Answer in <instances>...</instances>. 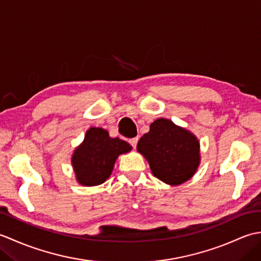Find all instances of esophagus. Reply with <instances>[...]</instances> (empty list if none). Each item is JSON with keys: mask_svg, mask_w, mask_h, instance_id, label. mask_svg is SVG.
I'll use <instances>...</instances> for the list:
<instances>
[{"mask_svg": "<svg viewBox=\"0 0 261 261\" xmlns=\"http://www.w3.org/2000/svg\"><path fill=\"white\" fill-rule=\"evenodd\" d=\"M129 143L132 146V148H136L138 143V138H132V139L129 140Z\"/></svg>", "mask_w": 261, "mask_h": 261, "instance_id": "34e87169", "label": "esophagus"}]
</instances>
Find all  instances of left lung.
I'll return each mask as SVG.
<instances>
[{"label":"left lung","mask_w":261,"mask_h":261,"mask_svg":"<svg viewBox=\"0 0 261 261\" xmlns=\"http://www.w3.org/2000/svg\"><path fill=\"white\" fill-rule=\"evenodd\" d=\"M137 149L148 160L153 176L169 185L190 179L199 164L196 137L170 120L158 119L151 123Z\"/></svg>","instance_id":"left-lung-1"}]
</instances>
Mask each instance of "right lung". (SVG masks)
Segmentation results:
<instances>
[{"mask_svg": "<svg viewBox=\"0 0 261 261\" xmlns=\"http://www.w3.org/2000/svg\"><path fill=\"white\" fill-rule=\"evenodd\" d=\"M130 150L127 142L119 138L112 139L101 127H91L71 157L77 180L84 186L103 184L112 173L119 154Z\"/></svg>", "mask_w": 261, "mask_h": 261, "instance_id": "obj_1", "label": "right lung"}]
</instances>
